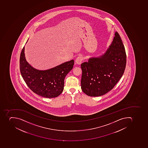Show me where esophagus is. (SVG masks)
<instances>
[{"label":"esophagus","mask_w":148,"mask_h":148,"mask_svg":"<svg viewBox=\"0 0 148 148\" xmlns=\"http://www.w3.org/2000/svg\"><path fill=\"white\" fill-rule=\"evenodd\" d=\"M83 60V58L82 57V56H78L77 58L76 59V63L78 64V65H80L82 63Z\"/></svg>","instance_id":"1"}]
</instances>
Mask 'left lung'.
<instances>
[{
    "label": "left lung",
    "mask_w": 148,
    "mask_h": 148,
    "mask_svg": "<svg viewBox=\"0 0 148 148\" xmlns=\"http://www.w3.org/2000/svg\"><path fill=\"white\" fill-rule=\"evenodd\" d=\"M126 55L121 37L117 32L104 54L91 57L81 64V88L87 95L98 97L111 91L123 75Z\"/></svg>",
    "instance_id": "left-lung-1"
}]
</instances>
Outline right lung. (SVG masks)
Returning <instances> with one entry per match:
<instances>
[{
	"label": "right lung",
	"mask_w": 148,
	"mask_h": 148,
	"mask_svg": "<svg viewBox=\"0 0 148 148\" xmlns=\"http://www.w3.org/2000/svg\"><path fill=\"white\" fill-rule=\"evenodd\" d=\"M73 64L74 60H72L47 70H38L26 61L25 46L20 55V72L26 84L34 93L45 98H56L62 93L65 78Z\"/></svg>",
	"instance_id": "add662e5"
}]
</instances>
